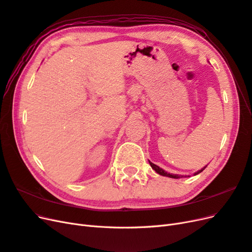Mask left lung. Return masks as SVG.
<instances>
[{
  "mask_svg": "<svg viewBox=\"0 0 252 252\" xmlns=\"http://www.w3.org/2000/svg\"><path fill=\"white\" fill-rule=\"evenodd\" d=\"M149 164H150V166L152 167V169H155V170H156V172H157V173L161 174V175H164V177H168V178H172V179H179V178H183V177H184V175L172 174V173H168V172H166L165 170H163L162 168H159L158 166H157L156 164L151 163V162H149ZM205 168H206V167H204L203 169H201V170H199V171H197V172H195L194 174H199V173H200V172H202V171H203Z\"/></svg>",
  "mask_w": 252,
  "mask_h": 252,
  "instance_id": "obj_1",
  "label": "left lung"
}]
</instances>
